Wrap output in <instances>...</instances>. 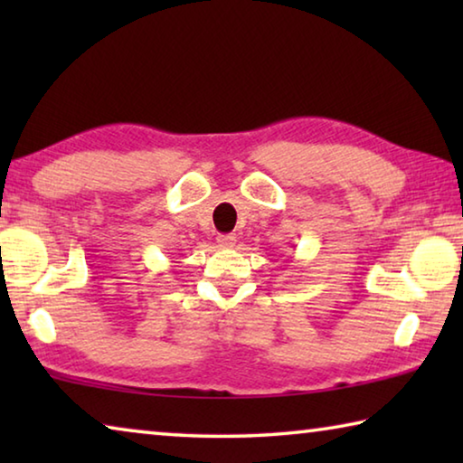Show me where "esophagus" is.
<instances>
[{
    "instance_id": "1",
    "label": "esophagus",
    "mask_w": 463,
    "mask_h": 463,
    "mask_svg": "<svg viewBox=\"0 0 463 463\" xmlns=\"http://www.w3.org/2000/svg\"><path fill=\"white\" fill-rule=\"evenodd\" d=\"M216 242H218V247L231 249V247H234V242H237V237H232V234H221V237L216 239Z\"/></svg>"
}]
</instances>
